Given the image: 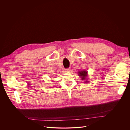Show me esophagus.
<instances>
[{"label":"esophagus","instance_id":"34e87169","mask_svg":"<svg viewBox=\"0 0 130 130\" xmlns=\"http://www.w3.org/2000/svg\"><path fill=\"white\" fill-rule=\"evenodd\" d=\"M65 70V71H66L69 72V71H70V68H66Z\"/></svg>","mask_w":130,"mask_h":130}]
</instances>
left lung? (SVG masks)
Wrapping results in <instances>:
<instances>
[{
    "mask_svg": "<svg viewBox=\"0 0 130 130\" xmlns=\"http://www.w3.org/2000/svg\"><path fill=\"white\" fill-rule=\"evenodd\" d=\"M79 73V76H81L82 78V79L83 80H85V79H86V76H87V72H86V71H79L78 72ZM87 81H86V82Z\"/></svg>",
    "mask_w": 130,
    "mask_h": 130,
    "instance_id": "1",
    "label": "left lung"
}]
</instances>
